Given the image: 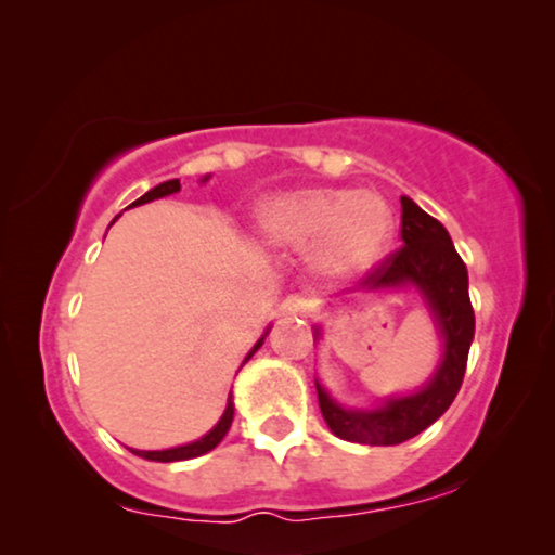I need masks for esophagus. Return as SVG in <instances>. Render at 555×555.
<instances>
[{
	"label": "esophagus",
	"instance_id": "obj_1",
	"mask_svg": "<svg viewBox=\"0 0 555 555\" xmlns=\"http://www.w3.org/2000/svg\"><path fill=\"white\" fill-rule=\"evenodd\" d=\"M309 307H311V301L307 299V296L292 294V296H286L284 301H281L279 314L281 317H307L309 314Z\"/></svg>",
	"mask_w": 555,
	"mask_h": 555
}]
</instances>
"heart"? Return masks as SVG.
I'll list each match as a JSON object with an SVG mask.
<instances>
[{
  "mask_svg": "<svg viewBox=\"0 0 555 555\" xmlns=\"http://www.w3.org/2000/svg\"><path fill=\"white\" fill-rule=\"evenodd\" d=\"M256 233L271 248H307L319 274L347 279L385 259L395 238V214L377 193L292 189L261 198Z\"/></svg>",
  "mask_w": 555,
  "mask_h": 555,
  "instance_id": "1",
  "label": "heart"
}]
</instances>
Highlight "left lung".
<instances>
[{"mask_svg": "<svg viewBox=\"0 0 555 555\" xmlns=\"http://www.w3.org/2000/svg\"><path fill=\"white\" fill-rule=\"evenodd\" d=\"M402 248L366 274L357 292L377 294L412 286L423 296L437 334L442 357L430 382L417 392L387 397L377 408H345L314 379L324 423L341 440L359 444H400L427 430L455 400L463 385L467 352L475 334V314L467 294V269L452 246L444 225L425 214L415 201L402 196ZM322 330H314L319 341Z\"/></svg>", "mask_w": 555, "mask_h": 555, "instance_id": "left-lung-1", "label": "left lung"}]
</instances>
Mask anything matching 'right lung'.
I'll list each match as a JSON object with an SVG mask.
<instances>
[{
    "instance_id": "obj_1",
    "label": "right lung",
    "mask_w": 555,
    "mask_h": 555,
    "mask_svg": "<svg viewBox=\"0 0 555 555\" xmlns=\"http://www.w3.org/2000/svg\"><path fill=\"white\" fill-rule=\"evenodd\" d=\"M206 181H208V176H203L201 183H206ZM178 191H181V181H178V178H173V181H166V183L155 185V189H151V191L145 193V196H140L138 201H132L128 208H132V206H143V203H151V201H155V198L173 196V193H178ZM113 223H115V221H113ZM269 332H271V326H267V332L261 334V339L256 341V345L251 347V352L246 354L244 364H246L248 359H251L256 352H259V347L263 345V339L269 337ZM244 364H241V366H244ZM231 423H233V397L229 395V402H225V410H223L221 420H218V423L214 425V430H208L206 435L198 437V440H193V442H189V444H178V448H168V450H132V448H130V452H135L138 457L155 460V463H176V460H191V457L206 455V452L214 450L216 444L223 440L225 433H229Z\"/></svg>"
}]
</instances>
